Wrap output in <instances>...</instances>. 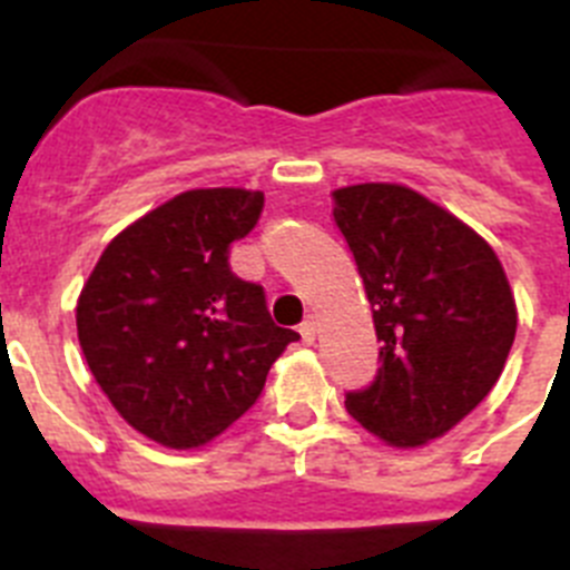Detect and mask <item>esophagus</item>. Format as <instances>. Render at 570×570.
I'll use <instances>...</instances> for the list:
<instances>
[{
	"instance_id": "obj_1",
	"label": "esophagus",
	"mask_w": 570,
	"mask_h": 570,
	"mask_svg": "<svg viewBox=\"0 0 570 570\" xmlns=\"http://www.w3.org/2000/svg\"><path fill=\"white\" fill-rule=\"evenodd\" d=\"M299 334H302V342H305V345H311V342L316 340V320L314 316H305V322H302L299 325Z\"/></svg>"
}]
</instances>
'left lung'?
<instances>
[{
  "mask_svg": "<svg viewBox=\"0 0 570 570\" xmlns=\"http://www.w3.org/2000/svg\"><path fill=\"white\" fill-rule=\"evenodd\" d=\"M374 311L380 371L345 407L394 448L436 440L488 396L517 334L500 259L476 230L405 185L334 190Z\"/></svg>",
  "mask_w": 570,
  "mask_h": 570,
  "instance_id": "1",
  "label": "left lung"
}]
</instances>
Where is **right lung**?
I'll return each instance as SVG.
<instances>
[{
    "label": "right lung",
    "mask_w": 570,
    "mask_h": 570,
    "mask_svg": "<svg viewBox=\"0 0 570 570\" xmlns=\"http://www.w3.org/2000/svg\"><path fill=\"white\" fill-rule=\"evenodd\" d=\"M262 208L259 190H185L116 236L79 294L90 374L159 445L199 448L223 434L299 340L276 328L262 285L228 265L230 242L254 230Z\"/></svg>",
    "instance_id": "obj_1"
}]
</instances>
